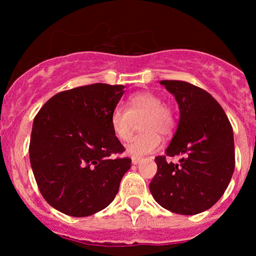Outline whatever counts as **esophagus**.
Masks as SVG:
<instances>
[{"label":"esophagus","mask_w":256,"mask_h":256,"mask_svg":"<svg viewBox=\"0 0 256 256\" xmlns=\"http://www.w3.org/2000/svg\"><path fill=\"white\" fill-rule=\"evenodd\" d=\"M132 164H134V165H138V164L140 162V158H137V156H132Z\"/></svg>","instance_id":"34e87169"}]
</instances>
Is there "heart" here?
<instances>
[{"label": "heart", "instance_id": "heart-1", "mask_svg": "<svg viewBox=\"0 0 256 256\" xmlns=\"http://www.w3.org/2000/svg\"><path fill=\"white\" fill-rule=\"evenodd\" d=\"M128 108L116 106L110 112V122L114 134L122 142L131 138L134 119L144 118L140 122L143 132L134 136L126 146V150L134 156L150 154L158 150L161 144L158 134H168L174 126L171 110L162 104V100L152 91H140L128 100Z\"/></svg>", "mask_w": 256, "mask_h": 256}]
</instances>
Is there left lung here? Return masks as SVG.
Listing matches in <instances>:
<instances>
[{
	"label": "left lung",
	"mask_w": 256,
	"mask_h": 256,
	"mask_svg": "<svg viewBox=\"0 0 256 256\" xmlns=\"http://www.w3.org/2000/svg\"><path fill=\"white\" fill-rule=\"evenodd\" d=\"M179 107L177 131L149 184L152 198L173 213L194 216L218 202L234 170V132L224 110L210 94L180 80H162ZM182 154L178 164L167 156Z\"/></svg>",
	"instance_id": "1"
}]
</instances>
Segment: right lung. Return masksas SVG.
I'll list each match as a JSON object with an SVG mask.
<instances>
[{
    "mask_svg": "<svg viewBox=\"0 0 256 256\" xmlns=\"http://www.w3.org/2000/svg\"><path fill=\"white\" fill-rule=\"evenodd\" d=\"M124 85L104 83L62 91L46 101L32 125L30 162L40 192L52 207L89 216L116 198L131 158L110 128V112Z\"/></svg>",
    "mask_w": 256,
    "mask_h": 256,
    "instance_id": "obj_1",
    "label": "right lung"
}]
</instances>
